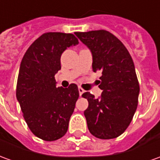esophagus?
I'll list each match as a JSON object with an SVG mask.
<instances>
[{"mask_svg":"<svg viewBox=\"0 0 160 160\" xmlns=\"http://www.w3.org/2000/svg\"><path fill=\"white\" fill-rule=\"evenodd\" d=\"M78 89H79V93H80V95H81L84 92H85V90H84L83 88H81V87H79V88H78Z\"/></svg>","mask_w":160,"mask_h":160,"instance_id":"esophagus-1","label":"esophagus"}]
</instances>
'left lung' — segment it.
Masks as SVG:
<instances>
[{"instance_id":"8db88e82","label":"left lung","mask_w":160,"mask_h":160,"mask_svg":"<svg viewBox=\"0 0 160 160\" xmlns=\"http://www.w3.org/2000/svg\"><path fill=\"white\" fill-rule=\"evenodd\" d=\"M91 50L93 72L101 71L100 99L86 92L88 107L84 112L89 132L110 139L127 130L138 107L139 84L130 53L118 38L107 30L75 32Z\"/></svg>"}]
</instances>
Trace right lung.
Masks as SVG:
<instances>
[{"instance_id":"right-lung-1","label":"right lung","mask_w":160,"mask_h":160,"mask_svg":"<svg viewBox=\"0 0 160 160\" xmlns=\"http://www.w3.org/2000/svg\"><path fill=\"white\" fill-rule=\"evenodd\" d=\"M79 41L72 33L49 32L31 44L22 58L16 98L31 132L46 141L63 137L79 98L76 84L56 88L54 75L60 69L61 56Z\"/></svg>"}]
</instances>
